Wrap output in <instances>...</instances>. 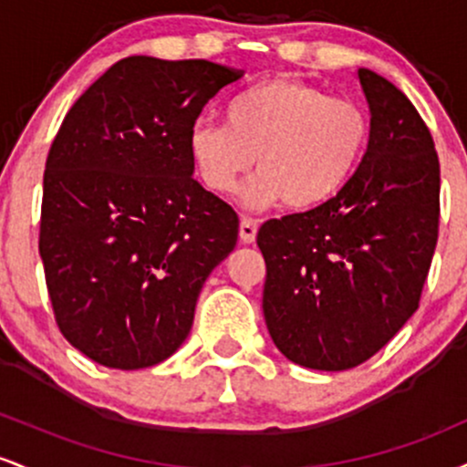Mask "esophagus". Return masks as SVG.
<instances>
[{"label":"esophagus","mask_w":467,"mask_h":467,"mask_svg":"<svg viewBox=\"0 0 467 467\" xmlns=\"http://www.w3.org/2000/svg\"><path fill=\"white\" fill-rule=\"evenodd\" d=\"M256 230H259V223H256L254 219L244 217L239 223V239L244 241V244H254Z\"/></svg>","instance_id":"34e87169"}]
</instances>
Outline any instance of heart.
Instances as JSON below:
<instances>
[{
  "mask_svg": "<svg viewBox=\"0 0 467 467\" xmlns=\"http://www.w3.org/2000/svg\"><path fill=\"white\" fill-rule=\"evenodd\" d=\"M368 136V118L356 103L329 99L303 80L270 78L230 100L226 122H195L189 149L213 192L237 191L256 155L259 173L244 189V202L265 208L283 200L309 211L345 189Z\"/></svg>",
  "mask_w": 467,
  "mask_h": 467,
  "instance_id": "b5f03b06",
  "label": "heart"
}]
</instances>
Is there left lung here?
I'll return each instance as SVG.
<instances>
[{"label":"left lung","mask_w":467,"mask_h":467,"mask_svg":"<svg viewBox=\"0 0 467 467\" xmlns=\"http://www.w3.org/2000/svg\"><path fill=\"white\" fill-rule=\"evenodd\" d=\"M371 136L334 200L270 219L264 316L276 349L305 368L347 371L375 356L420 307L439 228V158L404 94L358 69Z\"/></svg>","instance_id":"1"}]
</instances>
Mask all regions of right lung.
Returning <instances> with one entry per match:
<instances>
[{
	"mask_svg": "<svg viewBox=\"0 0 467 467\" xmlns=\"http://www.w3.org/2000/svg\"><path fill=\"white\" fill-rule=\"evenodd\" d=\"M244 69L127 57L58 130L44 173L39 254L57 325L109 368H147L189 336L208 275L239 217L192 178L203 105Z\"/></svg>",
	"mask_w": 467,
	"mask_h": 467,
	"instance_id": "obj_1",
	"label": "right lung"
}]
</instances>
